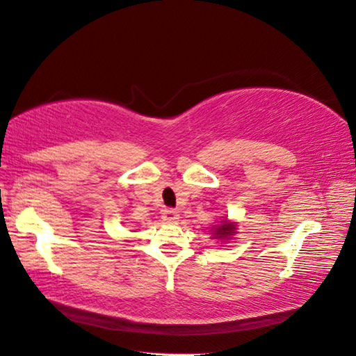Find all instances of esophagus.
<instances>
[{
    "instance_id": "1",
    "label": "esophagus",
    "mask_w": 356,
    "mask_h": 356,
    "mask_svg": "<svg viewBox=\"0 0 356 356\" xmlns=\"http://www.w3.org/2000/svg\"><path fill=\"white\" fill-rule=\"evenodd\" d=\"M178 212L175 209H165V210H163V220L164 221H168V222H173V221H177L178 220Z\"/></svg>"
}]
</instances>
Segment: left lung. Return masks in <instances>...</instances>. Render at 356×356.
I'll use <instances>...</instances> for the list:
<instances>
[{"label": "left lung", "instance_id": "8db88e82", "mask_svg": "<svg viewBox=\"0 0 356 356\" xmlns=\"http://www.w3.org/2000/svg\"><path fill=\"white\" fill-rule=\"evenodd\" d=\"M235 229H236V227L234 226V224H229L226 220H224V221H221V226L216 227L213 232H215L216 238L229 239V236H230V235H234V234H235Z\"/></svg>", "mask_w": 356, "mask_h": 356}]
</instances>
